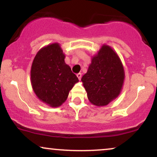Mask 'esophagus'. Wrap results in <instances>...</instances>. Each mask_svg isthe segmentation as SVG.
<instances>
[{
    "label": "esophagus",
    "mask_w": 157,
    "mask_h": 157,
    "mask_svg": "<svg viewBox=\"0 0 157 157\" xmlns=\"http://www.w3.org/2000/svg\"><path fill=\"white\" fill-rule=\"evenodd\" d=\"M77 77H78L79 80H81V77H82V74L81 73H78V74H77Z\"/></svg>",
    "instance_id": "34e87169"
}]
</instances>
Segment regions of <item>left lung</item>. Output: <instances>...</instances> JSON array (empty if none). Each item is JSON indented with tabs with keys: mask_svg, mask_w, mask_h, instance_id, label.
Returning <instances> with one entry per match:
<instances>
[{
	"mask_svg": "<svg viewBox=\"0 0 157 157\" xmlns=\"http://www.w3.org/2000/svg\"><path fill=\"white\" fill-rule=\"evenodd\" d=\"M124 71L122 61L110 46L103 45L91 59L81 81L88 100L97 106L108 105L122 90Z\"/></svg>",
	"mask_w": 157,
	"mask_h": 157,
	"instance_id": "obj_1",
	"label": "left lung"
}]
</instances>
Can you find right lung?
I'll list each match as a JSON object with an SVG mask.
<instances>
[{"label": "right lung", "mask_w": 157, "mask_h": 157, "mask_svg": "<svg viewBox=\"0 0 157 157\" xmlns=\"http://www.w3.org/2000/svg\"><path fill=\"white\" fill-rule=\"evenodd\" d=\"M65 55L59 43L41 48L31 67V84L40 100L58 107L67 100L69 92L79 80L64 61Z\"/></svg>", "instance_id": "1"}]
</instances>
